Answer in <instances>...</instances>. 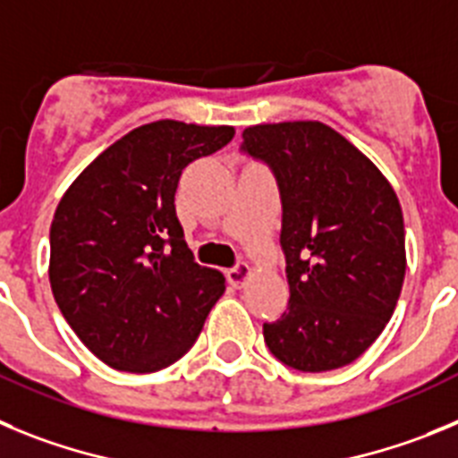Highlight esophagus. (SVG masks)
Wrapping results in <instances>:
<instances>
[{
  "instance_id": "esophagus-1",
  "label": "esophagus",
  "mask_w": 458,
  "mask_h": 458,
  "mask_svg": "<svg viewBox=\"0 0 458 458\" xmlns=\"http://www.w3.org/2000/svg\"><path fill=\"white\" fill-rule=\"evenodd\" d=\"M225 276H228V283H230V285L242 287V285H244V283H246V280H249V276H250V267L246 265L244 259H239L237 265L230 267V269L225 271Z\"/></svg>"
}]
</instances>
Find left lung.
<instances>
[{
    "instance_id": "obj_1",
    "label": "left lung",
    "mask_w": 458,
    "mask_h": 458,
    "mask_svg": "<svg viewBox=\"0 0 458 458\" xmlns=\"http://www.w3.org/2000/svg\"><path fill=\"white\" fill-rule=\"evenodd\" d=\"M242 155L274 173L290 306L265 342L299 372L344 368L393 317L406 274L397 193L377 166L324 123L246 127Z\"/></svg>"
}]
</instances>
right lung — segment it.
<instances>
[{"mask_svg":"<svg viewBox=\"0 0 458 458\" xmlns=\"http://www.w3.org/2000/svg\"><path fill=\"white\" fill-rule=\"evenodd\" d=\"M233 127L157 121L106 148L64 193L49 228V283L70 328L109 368H168L199 340L225 290L193 262L175 189Z\"/></svg>","mask_w":458,"mask_h":458,"instance_id":"obj_1","label":"right lung"}]
</instances>
